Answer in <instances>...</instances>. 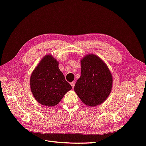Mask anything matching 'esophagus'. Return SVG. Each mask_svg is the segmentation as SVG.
<instances>
[{"label": "esophagus", "mask_w": 146, "mask_h": 146, "mask_svg": "<svg viewBox=\"0 0 146 146\" xmlns=\"http://www.w3.org/2000/svg\"><path fill=\"white\" fill-rule=\"evenodd\" d=\"M75 82H71L70 83V85H71V86H72V88L74 89V86H75Z\"/></svg>", "instance_id": "obj_1"}]
</instances>
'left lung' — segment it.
<instances>
[{"instance_id": "8db88e82", "label": "left lung", "mask_w": 146, "mask_h": 146, "mask_svg": "<svg viewBox=\"0 0 146 146\" xmlns=\"http://www.w3.org/2000/svg\"><path fill=\"white\" fill-rule=\"evenodd\" d=\"M81 66V76L75 85V92L88 106L101 104L111 91V72L104 61L94 54L86 55L82 59Z\"/></svg>"}]
</instances>
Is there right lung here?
Wrapping results in <instances>:
<instances>
[{
	"mask_svg": "<svg viewBox=\"0 0 146 146\" xmlns=\"http://www.w3.org/2000/svg\"><path fill=\"white\" fill-rule=\"evenodd\" d=\"M30 89L35 99L41 105L53 107L72 89L65 80L57 61L51 55L44 56L30 77Z\"/></svg>",
	"mask_w": 146,
	"mask_h": 146,
	"instance_id": "1",
	"label": "right lung"
}]
</instances>
